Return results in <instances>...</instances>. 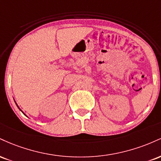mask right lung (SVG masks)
Listing matches in <instances>:
<instances>
[{
    "instance_id": "add662e5",
    "label": "right lung",
    "mask_w": 161,
    "mask_h": 161,
    "mask_svg": "<svg viewBox=\"0 0 161 161\" xmlns=\"http://www.w3.org/2000/svg\"><path fill=\"white\" fill-rule=\"evenodd\" d=\"M15 103H16V101H15ZM16 106H17V107H18V108H19V110H21V109H20V108H19V106H18V105H17V104H16ZM21 111H22V110H21ZM22 112H23V111H22ZM23 114H24V113H23Z\"/></svg>"
}]
</instances>
